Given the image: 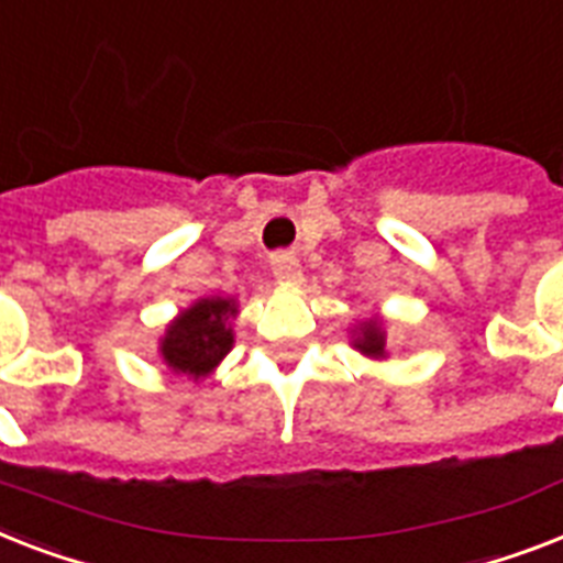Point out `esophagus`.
I'll return each instance as SVG.
<instances>
[{
	"label": "esophagus",
	"instance_id": "esophagus-1",
	"mask_svg": "<svg viewBox=\"0 0 563 563\" xmlns=\"http://www.w3.org/2000/svg\"><path fill=\"white\" fill-rule=\"evenodd\" d=\"M273 278L285 287L302 285V264H299V258L287 253L273 255Z\"/></svg>",
	"mask_w": 563,
	"mask_h": 563
}]
</instances>
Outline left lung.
Returning <instances> with one entry per match:
<instances>
[{
    "instance_id": "left-lung-1",
    "label": "left lung",
    "mask_w": 563,
    "mask_h": 563,
    "mask_svg": "<svg viewBox=\"0 0 563 563\" xmlns=\"http://www.w3.org/2000/svg\"><path fill=\"white\" fill-rule=\"evenodd\" d=\"M386 322L384 317H372V319H363L357 325L349 331L352 334V349L360 352L363 357H372V360H386Z\"/></svg>"
}]
</instances>
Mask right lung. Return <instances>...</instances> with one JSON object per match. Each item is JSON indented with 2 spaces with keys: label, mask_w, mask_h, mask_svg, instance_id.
Wrapping results in <instances>:
<instances>
[{
  "label": "right lung",
  "mask_w": 563,
  "mask_h": 563,
  "mask_svg": "<svg viewBox=\"0 0 563 563\" xmlns=\"http://www.w3.org/2000/svg\"><path fill=\"white\" fill-rule=\"evenodd\" d=\"M241 313L235 296H200L170 319L159 336V357L174 375L200 384L223 363L235 345V317Z\"/></svg>",
  "instance_id": "add662e5"
}]
</instances>
